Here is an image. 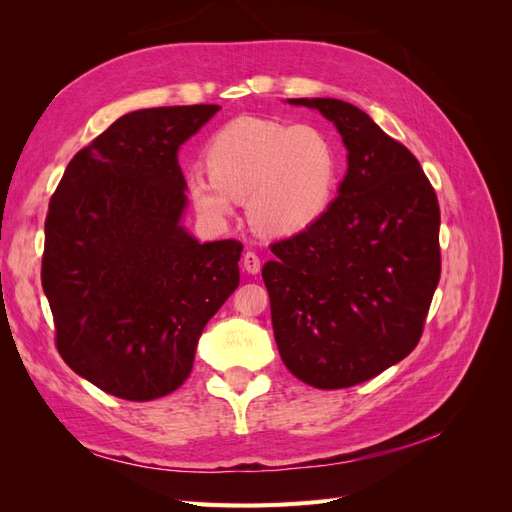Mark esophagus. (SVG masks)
I'll return each mask as SVG.
<instances>
[{
    "label": "esophagus",
    "instance_id": "esophagus-1",
    "mask_svg": "<svg viewBox=\"0 0 512 512\" xmlns=\"http://www.w3.org/2000/svg\"><path fill=\"white\" fill-rule=\"evenodd\" d=\"M241 262H243V269H245L247 273L256 275V273L260 271V258H258V254H256V252H245Z\"/></svg>",
    "mask_w": 512,
    "mask_h": 512
}]
</instances>
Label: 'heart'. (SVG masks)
Wrapping results in <instances>:
<instances>
[{
    "label": "heart",
    "instance_id": "obj_1",
    "mask_svg": "<svg viewBox=\"0 0 512 512\" xmlns=\"http://www.w3.org/2000/svg\"><path fill=\"white\" fill-rule=\"evenodd\" d=\"M207 173L188 181L196 211L213 222L247 200V218L262 237H292L329 211L339 183V151L331 136L309 123L239 117L205 147Z\"/></svg>",
    "mask_w": 512,
    "mask_h": 512
}]
</instances>
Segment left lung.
Segmentation results:
<instances>
[{"instance_id": "8db88e82", "label": "left lung", "mask_w": 512, "mask_h": 512, "mask_svg": "<svg viewBox=\"0 0 512 512\" xmlns=\"http://www.w3.org/2000/svg\"><path fill=\"white\" fill-rule=\"evenodd\" d=\"M335 123L348 173L322 218L271 245L262 267L277 350L292 376L346 389L416 348L440 282V207L421 164L361 108L294 98Z\"/></svg>"}]
</instances>
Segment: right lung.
I'll return each instance as SVG.
<instances>
[{"mask_svg":"<svg viewBox=\"0 0 512 512\" xmlns=\"http://www.w3.org/2000/svg\"><path fill=\"white\" fill-rule=\"evenodd\" d=\"M218 104L119 117L70 160L44 222L42 288L61 359L108 395L158 399L188 380L198 337L239 286L243 245L181 226L179 147Z\"/></svg>","mask_w":512,"mask_h":512,"instance_id":"add662e5","label":"right lung"}]
</instances>
